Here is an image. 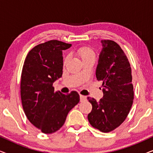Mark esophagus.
I'll use <instances>...</instances> for the list:
<instances>
[{"instance_id":"1","label":"esophagus","mask_w":153,"mask_h":153,"mask_svg":"<svg viewBox=\"0 0 153 153\" xmlns=\"http://www.w3.org/2000/svg\"><path fill=\"white\" fill-rule=\"evenodd\" d=\"M86 100V97L84 95H80V102H84Z\"/></svg>"}]
</instances>
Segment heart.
Returning a JSON list of instances; mask_svg holds the SVG:
<instances>
[{"instance_id": "1", "label": "heart", "mask_w": 153, "mask_h": 153, "mask_svg": "<svg viewBox=\"0 0 153 153\" xmlns=\"http://www.w3.org/2000/svg\"><path fill=\"white\" fill-rule=\"evenodd\" d=\"M76 53L79 57H80L82 60H84L85 59H87L88 58H92L95 56L94 52L91 48L88 47H79L78 49L76 50ZM67 60V58L65 59V61Z\"/></svg>"}]
</instances>
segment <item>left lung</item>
<instances>
[{
    "mask_svg": "<svg viewBox=\"0 0 153 153\" xmlns=\"http://www.w3.org/2000/svg\"><path fill=\"white\" fill-rule=\"evenodd\" d=\"M102 49L96 77L102 82L103 97L97 102L88 97L93 108L88 119L94 128L109 132L126 119L134 100L131 70L126 55L116 42L102 40Z\"/></svg>",
    "mask_w": 153,
    "mask_h": 153,
    "instance_id": "left-lung-1",
    "label": "left lung"
}]
</instances>
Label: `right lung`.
Listing matches in <instances>:
<instances>
[{
	"mask_svg": "<svg viewBox=\"0 0 153 153\" xmlns=\"http://www.w3.org/2000/svg\"><path fill=\"white\" fill-rule=\"evenodd\" d=\"M71 44L50 40L29 51L25 59L21 79V98L28 120L45 134L60 129L68 113L79 102L76 91L55 92L53 83L62 74V51Z\"/></svg>",
	"mask_w": 153,
	"mask_h": 153,
	"instance_id": "add662e5",
	"label": "right lung"
}]
</instances>
